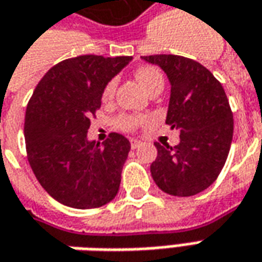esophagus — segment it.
Instances as JSON below:
<instances>
[{
    "mask_svg": "<svg viewBox=\"0 0 262 262\" xmlns=\"http://www.w3.org/2000/svg\"><path fill=\"white\" fill-rule=\"evenodd\" d=\"M140 145H141V141H138V140H134V138L131 140V147H133L134 150H135V148H138Z\"/></svg>",
    "mask_w": 262,
    "mask_h": 262,
    "instance_id": "1",
    "label": "esophagus"
}]
</instances>
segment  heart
<instances>
[{
	"instance_id": "heart-1",
	"label": "heart",
	"mask_w": 262,
	"mask_h": 262,
	"mask_svg": "<svg viewBox=\"0 0 262 262\" xmlns=\"http://www.w3.org/2000/svg\"><path fill=\"white\" fill-rule=\"evenodd\" d=\"M134 76L148 94L154 89L164 86V78H163L161 72L154 66H140L134 72ZM115 89H117V79H111L102 91L103 103L112 102V99L115 96ZM145 122H147L145 117L133 115V114H122L115 119V127L121 131H125V133H134L137 128Z\"/></svg>"
}]
</instances>
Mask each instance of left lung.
Returning a JSON list of instances; mask_svg holds the SVG:
<instances>
[{
  "instance_id": "1",
  "label": "left lung",
  "mask_w": 262,
  "mask_h": 262,
  "mask_svg": "<svg viewBox=\"0 0 262 262\" xmlns=\"http://www.w3.org/2000/svg\"><path fill=\"white\" fill-rule=\"evenodd\" d=\"M167 75L171 94L166 124L180 133L176 147L154 143L151 176L163 192L187 198L203 192L225 166L233 115L225 91L201 63L176 54L143 56Z\"/></svg>"
}]
</instances>
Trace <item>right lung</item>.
Wrapping results in <instances>:
<instances>
[{
  "instance_id": "obj_1",
  "label": "right lung",
  "mask_w": 262,
  "mask_h": 262,
  "mask_svg": "<svg viewBox=\"0 0 262 262\" xmlns=\"http://www.w3.org/2000/svg\"><path fill=\"white\" fill-rule=\"evenodd\" d=\"M131 59H66L46 73L30 98L24 121L27 159L38 183L66 206L101 208L118 193L131 144L118 133L102 144L88 141V129L105 85Z\"/></svg>"
}]
</instances>
